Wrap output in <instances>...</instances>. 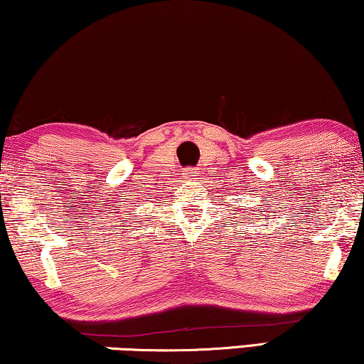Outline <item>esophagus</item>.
<instances>
[{
    "label": "esophagus",
    "mask_w": 364,
    "mask_h": 364,
    "mask_svg": "<svg viewBox=\"0 0 364 364\" xmlns=\"http://www.w3.org/2000/svg\"><path fill=\"white\" fill-rule=\"evenodd\" d=\"M198 172L197 168H187V171H183V177L186 178H197Z\"/></svg>",
    "instance_id": "34e87169"
}]
</instances>
